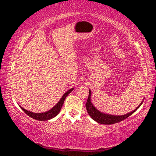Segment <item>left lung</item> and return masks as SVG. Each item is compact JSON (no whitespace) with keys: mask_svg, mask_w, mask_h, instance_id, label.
<instances>
[{"mask_svg":"<svg viewBox=\"0 0 156 156\" xmlns=\"http://www.w3.org/2000/svg\"><path fill=\"white\" fill-rule=\"evenodd\" d=\"M143 102L144 101L141 102L140 104L135 108L133 111L127 113V114L123 115H113L106 114V113L101 112L98 109H97V108L94 107L92 102H91V91L89 90V96H88L87 101L86 103V108H87L88 114L92 118V119H94V121H96L98 123L102 124V125H113V124L118 123V122L125 120V119L129 117L130 115L135 112L138 109V108L142 105Z\"/></svg>","mask_w":156,"mask_h":156,"instance_id":"left-lung-1","label":"left lung"}]
</instances>
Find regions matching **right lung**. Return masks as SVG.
I'll use <instances>...</instances> for the list:
<instances>
[{
    "instance_id": "obj_1",
    "label": "right lung",
    "mask_w": 156,
    "mask_h": 156,
    "mask_svg": "<svg viewBox=\"0 0 156 156\" xmlns=\"http://www.w3.org/2000/svg\"><path fill=\"white\" fill-rule=\"evenodd\" d=\"M73 89L74 88H72V89L69 90L68 91H66V92L63 94V96L62 97V98L59 100V101L58 102V103H56V104L55 105V106H53L51 109H50L49 111L46 112L34 113V112H30V111H28V110L25 109L24 108L21 107V106H20V107H21L22 109L23 110V112H24L26 114H27L29 117L32 118V119H35V120H37V121L50 120V119H53V118H54L55 116H56L58 114H59V112H60V110H61V108H62V105H63L64 101H65V99L66 98L67 96H68L69 94H70L72 90H73Z\"/></svg>"
}]
</instances>
